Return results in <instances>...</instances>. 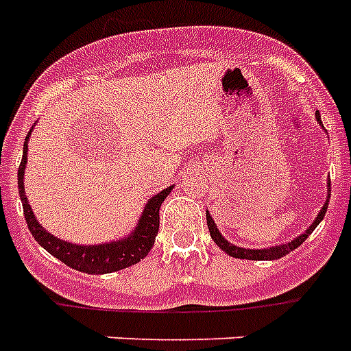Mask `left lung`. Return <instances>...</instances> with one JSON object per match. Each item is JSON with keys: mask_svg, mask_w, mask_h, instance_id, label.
<instances>
[{"mask_svg": "<svg viewBox=\"0 0 351 351\" xmlns=\"http://www.w3.org/2000/svg\"><path fill=\"white\" fill-rule=\"evenodd\" d=\"M317 121L321 123V116H319V112H317ZM328 186H330V184H328ZM330 193H332V190H328V197H330ZM328 203H330V199H326V203H324L322 210L319 212L317 219L313 221L312 226H310V228H308L304 234H301L293 241L287 243V245H277V246H271V248H263V250H248V248H239V246H235V245H232V243H228V241L224 239L223 235L219 234V230H217V226H215L214 219L210 217L208 212H206V224H208L210 235H212V239H214L215 245L219 246L224 254H228L230 257H235V259H250V261H276V259H281V257H285V255L290 254V252H293L295 248H299V246H301L302 243L308 239V235L312 234L313 230H315V226H317V224L324 219V214H326V210H328Z\"/></svg>", "mask_w": 351, "mask_h": 351, "instance_id": "obj_1", "label": "left lung"}]
</instances>
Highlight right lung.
<instances>
[{
	"mask_svg": "<svg viewBox=\"0 0 351 351\" xmlns=\"http://www.w3.org/2000/svg\"><path fill=\"white\" fill-rule=\"evenodd\" d=\"M30 132L27 134V139H25L23 159H21V165L18 168V189L21 203H23L25 221L29 224L30 234L34 235V239L38 241V245L43 246L45 250L54 255L56 259H60L66 266L77 271H83V274H110V271L123 270V268H128V266L136 265L141 259H145L148 252L152 250L154 241H156V235H158L159 208H161L162 201L167 199L168 193L172 192V186L162 190V192H159L158 195H154L148 201L136 230L125 239L97 246H80L61 241L52 234H49L36 221L29 201H27V195H25L23 176L25 165H27V150H29L27 141H29Z\"/></svg>",
	"mask_w": 351,
	"mask_h": 351,
	"instance_id": "right-lung-1",
	"label": "right lung"
}]
</instances>
